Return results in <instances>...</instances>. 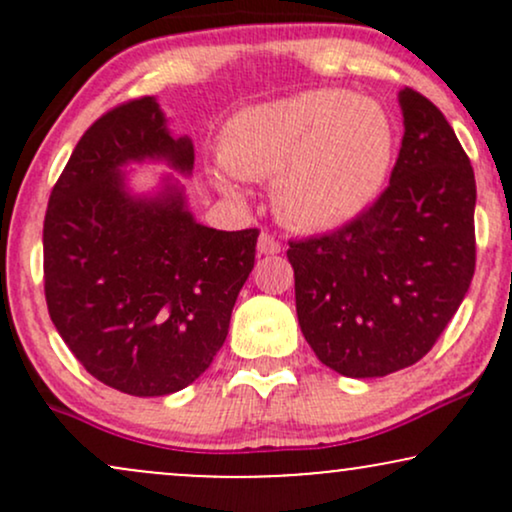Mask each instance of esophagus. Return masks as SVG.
<instances>
[{"instance_id": "1", "label": "esophagus", "mask_w": 512, "mask_h": 512, "mask_svg": "<svg viewBox=\"0 0 512 512\" xmlns=\"http://www.w3.org/2000/svg\"><path fill=\"white\" fill-rule=\"evenodd\" d=\"M257 252H260V255H276V252H281V243L274 236H269V233H260Z\"/></svg>"}]
</instances>
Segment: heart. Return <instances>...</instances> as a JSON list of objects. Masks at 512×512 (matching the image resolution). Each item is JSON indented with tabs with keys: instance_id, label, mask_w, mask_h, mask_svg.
I'll use <instances>...</instances> for the list:
<instances>
[{
	"instance_id": "b5f03b06",
	"label": "heart",
	"mask_w": 512,
	"mask_h": 512,
	"mask_svg": "<svg viewBox=\"0 0 512 512\" xmlns=\"http://www.w3.org/2000/svg\"><path fill=\"white\" fill-rule=\"evenodd\" d=\"M395 151V122L383 103L310 88L233 115L221 129L226 168L214 182L238 195L236 178L274 180V207L289 226L334 231L383 195Z\"/></svg>"
}]
</instances>
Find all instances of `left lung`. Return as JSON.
Masks as SVG:
<instances>
[{"mask_svg":"<svg viewBox=\"0 0 512 512\" xmlns=\"http://www.w3.org/2000/svg\"><path fill=\"white\" fill-rule=\"evenodd\" d=\"M404 137L390 187L356 221L291 240L305 342L346 378L414 366L460 308L474 276L477 182L445 115L402 88Z\"/></svg>","mask_w":512,"mask_h":512,"instance_id":"8db88e82","label":"left lung"}]
</instances>
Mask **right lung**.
<instances>
[{
	"label": "right lung",
	"instance_id": "right-lung-1",
	"mask_svg": "<svg viewBox=\"0 0 512 512\" xmlns=\"http://www.w3.org/2000/svg\"><path fill=\"white\" fill-rule=\"evenodd\" d=\"M142 163L185 178L195 168L192 139L170 132L154 96L93 122L52 187L45 301L93 378L125 395L163 397L195 383L226 342L260 231L199 223L170 173L137 192L127 170Z\"/></svg>",
	"mask_w": 512,
	"mask_h": 512
}]
</instances>
